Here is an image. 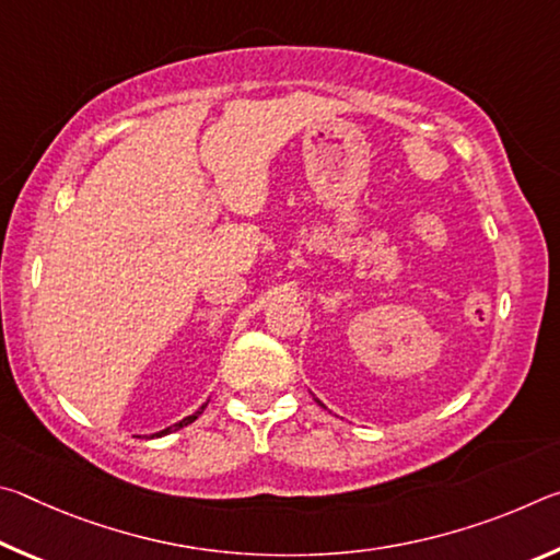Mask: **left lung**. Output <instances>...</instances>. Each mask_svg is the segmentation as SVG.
I'll return each mask as SVG.
<instances>
[{
	"label": "left lung",
	"mask_w": 560,
	"mask_h": 560,
	"mask_svg": "<svg viewBox=\"0 0 560 560\" xmlns=\"http://www.w3.org/2000/svg\"><path fill=\"white\" fill-rule=\"evenodd\" d=\"M316 402H318V405H320V407H324V402H320V400H316Z\"/></svg>",
	"instance_id": "1"
}]
</instances>
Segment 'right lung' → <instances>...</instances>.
I'll return each mask as SVG.
<instances>
[{"instance_id": "obj_1", "label": "right lung", "mask_w": 560, "mask_h": 560, "mask_svg": "<svg viewBox=\"0 0 560 560\" xmlns=\"http://www.w3.org/2000/svg\"><path fill=\"white\" fill-rule=\"evenodd\" d=\"M205 407H207V402L200 407V410H197V412H192V415H187L185 417V420H179V422H175L173 424V428H167V430H163V432H155V438H163V434H170V432H175V430H179V428H185V424H189V422H195L197 420V417H200L202 415V410H205Z\"/></svg>"}]
</instances>
